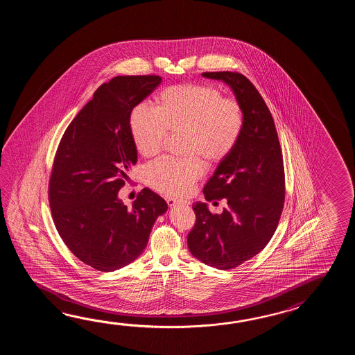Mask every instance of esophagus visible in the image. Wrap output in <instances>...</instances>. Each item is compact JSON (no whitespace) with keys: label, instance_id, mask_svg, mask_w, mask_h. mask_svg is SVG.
<instances>
[{"label":"esophagus","instance_id":"obj_1","mask_svg":"<svg viewBox=\"0 0 355 355\" xmlns=\"http://www.w3.org/2000/svg\"><path fill=\"white\" fill-rule=\"evenodd\" d=\"M167 204H168L170 208H174V207H178V205H187V203H182V202L175 200V199H167Z\"/></svg>","mask_w":355,"mask_h":355}]
</instances>
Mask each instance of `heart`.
I'll list each match as a JSON object with an SVG mask.
<instances>
[{"label": "heart", "instance_id": "obj_1", "mask_svg": "<svg viewBox=\"0 0 355 355\" xmlns=\"http://www.w3.org/2000/svg\"><path fill=\"white\" fill-rule=\"evenodd\" d=\"M245 124L242 106L223 96L213 85L168 86L155 96V109L138 104L130 112L129 128L137 151L144 157L159 155L168 133H184V156L162 159L144 170L151 188L165 196L188 194L207 165L220 164L234 152Z\"/></svg>", "mask_w": 355, "mask_h": 355}]
</instances>
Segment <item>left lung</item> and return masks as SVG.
I'll list each match as a JSON object with an SVG mask.
<instances>
[{"mask_svg": "<svg viewBox=\"0 0 355 355\" xmlns=\"http://www.w3.org/2000/svg\"><path fill=\"white\" fill-rule=\"evenodd\" d=\"M202 76L226 83L245 115L239 144L203 189L208 202L226 198L227 208L213 214L207 204H193L196 220L188 234L193 257L228 270L259 254L277 230L286 198L283 155L272 113L248 77L230 71Z\"/></svg>", "mask_w": 355, "mask_h": 355, "instance_id": "obj_1", "label": "left lung"}]
</instances>
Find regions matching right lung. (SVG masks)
<instances>
[{
    "instance_id": "right-lung-1",
    "label": "right lung",
    "mask_w": 355,
    "mask_h": 355,
    "mask_svg": "<svg viewBox=\"0 0 355 355\" xmlns=\"http://www.w3.org/2000/svg\"><path fill=\"white\" fill-rule=\"evenodd\" d=\"M161 83L159 76H116L103 83L71 121L55 152L48 198L60 239L76 257L100 272L135 261L156 218L167 211L144 188L132 208L118 193L137 162L129 128L135 106Z\"/></svg>"
}]
</instances>
